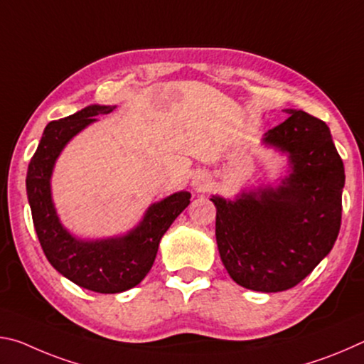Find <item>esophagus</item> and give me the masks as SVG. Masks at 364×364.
<instances>
[{
	"instance_id": "esophagus-1",
	"label": "esophagus",
	"mask_w": 364,
	"mask_h": 364,
	"mask_svg": "<svg viewBox=\"0 0 364 364\" xmlns=\"http://www.w3.org/2000/svg\"><path fill=\"white\" fill-rule=\"evenodd\" d=\"M208 183V178L207 175L204 173V171H197V173H194L193 176V186L196 189H204L207 186Z\"/></svg>"
}]
</instances>
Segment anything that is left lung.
Segmentation results:
<instances>
[{
  "mask_svg": "<svg viewBox=\"0 0 364 364\" xmlns=\"http://www.w3.org/2000/svg\"><path fill=\"white\" fill-rule=\"evenodd\" d=\"M262 144L287 157L276 184L212 196L218 252L234 282L250 291L297 286L334 247L342 218L343 162L329 127L304 110L284 109Z\"/></svg>",
  "mask_w": 364,
  "mask_h": 364,
  "instance_id": "left-lung-1",
  "label": "left lung"
}]
</instances>
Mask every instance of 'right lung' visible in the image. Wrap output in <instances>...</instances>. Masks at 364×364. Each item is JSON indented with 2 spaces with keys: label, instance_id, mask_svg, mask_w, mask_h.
<instances>
[{
  "label": "right lung",
  "instance_id": "1",
  "mask_svg": "<svg viewBox=\"0 0 364 364\" xmlns=\"http://www.w3.org/2000/svg\"><path fill=\"white\" fill-rule=\"evenodd\" d=\"M117 106L91 104L65 119L49 122L27 171V197L33 226L48 262L77 286L100 294H119L138 286L156 260L160 239L189 205L191 193L178 191L154 202L133 230L120 236L82 239L60 223L51 193L56 160L67 143L97 115Z\"/></svg>",
  "mask_w": 364,
  "mask_h": 364
}]
</instances>
